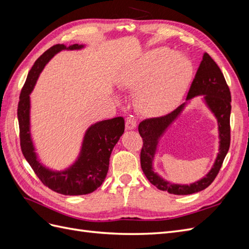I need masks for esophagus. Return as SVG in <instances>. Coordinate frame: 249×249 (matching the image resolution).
Masks as SVG:
<instances>
[{
	"label": "esophagus",
	"mask_w": 249,
	"mask_h": 249,
	"mask_svg": "<svg viewBox=\"0 0 249 249\" xmlns=\"http://www.w3.org/2000/svg\"><path fill=\"white\" fill-rule=\"evenodd\" d=\"M137 125V120L135 119V117L130 116L127 117L125 120V127L127 130H134Z\"/></svg>",
	"instance_id": "34e87169"
}]
</instances>
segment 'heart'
Here are the masks:
<instances>
[{
    "label": "heart",
    "mask_w": 249,
    "mask_h": 249,
    "mask_svg": "<svg viewBox=\"0 0 249 249\" xmlns=\"http://www.w3.org/2000/svg\"><path fill=\"white\" fill-rule=\"evenodd\" d=\"M189 59L166 48L145 52L122 78L136 92L137 107L147 114L170 109L182 97L192 77Z\"/></svg>",
    "instance_id": "b5f03b06"
}]
</instances>
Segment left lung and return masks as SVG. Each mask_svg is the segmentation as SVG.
Listing matches in <instances>:
<instances>
[{
    "mask_svg": "<svg viewBox=\"0 0 249 249\" xmlns=\"http://www.w3.org/2000/svg\"><path fill=\"white\" fill-rule=\"evenodd\" d=\"M203 95L207 107L217 119L218 132L220 133V153L217 154L213 167L202 179L190 185L172 184L164 180L153 169V160L157 144L162 135L170 125L181 114L186 104L194 97ZM231 91L225 82L219 66L205 53L195 74L191 87L188 92L186 103L178 106L176 110L161 117L148 118L139 124L138 131L143 139V146L140 154V163L146 178L158 189L167 191L170 194L188 195L206 189L217 177L225 156H227L231 143Z\"/></svg>",
    "mask_w": 249,
    "mask_h": 249,
    "instance_id": "8db88e82",
    "label": "left lung"
}]
</instances>
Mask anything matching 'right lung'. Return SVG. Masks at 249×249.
<instances>
[{"mask_svg":"<svg viewBox=\"0 0 249 249\" xmlns=\"http://www.w3.org/2000/svg\"><path fill=\"white\" fill-rule=\"evenodd\" d=\"M83 48V44H72L71 47L56 44L44 52L36 60L28 73L18 107L22 155L43 185L63 195L88 194L95 191L103 184L109 170L112 150L124 132V119L123 117L102 120L91 124L85 132L77 160L62 171L46 167L38 159L31 136L30 94L33 91L44 66L57 53L64 50H81Z\"/></svg>","mask_w":249,"mask_h":249,"instance_id":"obj_1","label":"right lung"}]
</instances>
